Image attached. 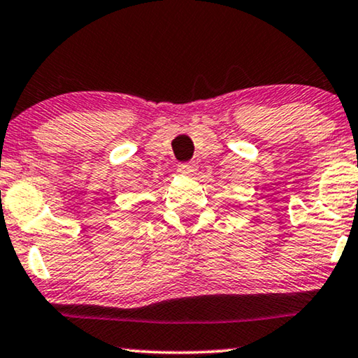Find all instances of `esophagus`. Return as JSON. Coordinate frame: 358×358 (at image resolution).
Wrapping results in <instances>:
<instances>
[{"label": "esophagus", "instance_id": "1", "mask_svg": "<svg viewBox=\"0 0 358 358\" xmlns=\"http://www.w3.org/2000/svg\"><path fill=\"white\" fill-rule=\"evenodd\" d=\"M178 171L179 173H182V174H189V176H192L195 171H197V166H195V163H180V164H178Z\"/></svg>", "mask_w": 358, "mask_h": 358}]
</instances>
